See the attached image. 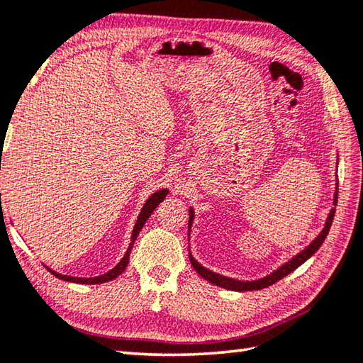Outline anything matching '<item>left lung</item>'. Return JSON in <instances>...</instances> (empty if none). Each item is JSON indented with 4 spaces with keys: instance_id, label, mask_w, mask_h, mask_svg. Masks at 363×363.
Segmentation results:
<instances>
[{
    "instance_id": "8db88e82",
    "label": "left lung",
    "mask_w": 363,
    "mask_h": 363,
    "mask_svg": "<svg viewBox=\"0 0 363 363\" xmlns=\"http://www.w3.org/2000/svg\"><path fill=\"white\" fill-rule=\"evenodd\" d=\"M337 200H338V182L335 184V194H333V206H337ZM189 216H190L189 217V238H190V228H191V223H194V217H195V212L191 208L189 209ZM333 216H335V208L330 209L328 220H325V223H324L323 231L319 233L318 236L313 240H311V242L307 247H305L302 252L297 253L296 257H293L289 261H286L285 264H281L279 269H275L274 272H271L269 275L262 277V279H258V280L248 281V280L230 279V277H225V275H220L217 272H212V271H209V269H206L204 266H201L200 262H198L194 258L191 252H189V258H190L191 266H194V269L198 272V275H201L204 280H208L209 283H212V285L225 288V289H230V291H240V293H242V291H258V289L274 285V283H277L279 280H281L283 277H286L288 274L296 271V269L299 267L301 264H303L305 261L313 257V255L318 252V248L323 245L325 236L329 234Z\"/></svg>"
}]
</instances>
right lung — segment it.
Wrapping results in <instances>:
<instances>
[{"label":"right lung","instance_id":"right-lung-1","mask_svg":"<svg viewBox=\"0 0 363 363\" xmlns=\"http://www.w3.org/2000/svg\"><path fill=\"white\" fill-rule=\"evenodd\" d=\"M0 169H1V167H0ZM168 191H169L168 189H160V190H157V191H154V194L147 198L146 203L143 204V208H141V211H140L137 222H135V226H133V231H132V239H130L129 248H127V252H125V255L123 257V259H121V261L118 262V264L111 269V271L105 272V274L99 275V277H89V279H82V277L62 275V274L55 272V271H52V269H50V267H47V269H48V272H52V274L56 277V279H60V280H64V281H72V283H80V285H97V283H105V281H111V280H115L118 275H121V274H123V272L125 271L127 264H129V257H130L132 247H133V244H135V240H137V238H138V234H140L141 228H143L145 223H146V220L149 218V216L152 214L154 209L157 208V206H159L163 200H165V196L168 195ZM0 201H1V194H0Z\"/></svg>","mask_w":363,"mask_h":363}]
</instances>
